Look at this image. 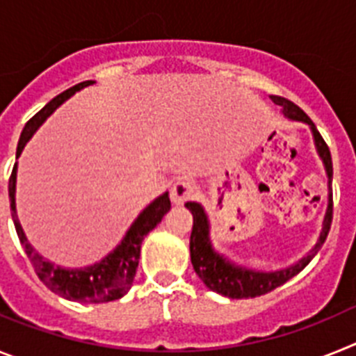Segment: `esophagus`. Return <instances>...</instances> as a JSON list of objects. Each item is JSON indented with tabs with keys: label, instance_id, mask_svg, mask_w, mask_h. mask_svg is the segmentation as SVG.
Here are the masks:
<instances>
[{
	"label": "esophagus",
	"instance_id": "esophagus-1",
	"mask_svg": "<svg viewBox=\"0 0 356 356\" xmlns=\"http://www.w3.org/2000/svg\"><path fill=\"white\" fill-rule=\"evenodd\" d=\"M195 184L188 179H179V181L174 182V186H172V191H170V197L174 200L175 204H182L190 200L191 197L195 195Z\"/></svg>",
	"mask_w": 356,
	"mask_h": 356
}]
</instances>
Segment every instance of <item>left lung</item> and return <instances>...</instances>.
I'll return each instance as SVG.
<instances>
[{
	"instance_id": "1",
	"label": "left lung",
	"mask_w": 356,
	"mask_h": 356,
	"mask_svg": "<svg viewBox=\"0 0 356 356\" xmlns=\"http://www.w3.org/2000/svg\"><path fill=\"white\" fill-rule=\"evenodd\" d=\"M272 100L274 104H277L283 109V113L292 120H299V122H305L312 127L315 138V145H317V150H319L321 157L324 161V166H326L327 179H330V184H332L333 179V165H332V154H330V148H327L326 141L321 136V132L315 129L314 122L310 120L305 111L296 105L293 102H290L289 98L277 97V95H272ZM186 208L190 209L191 215H193V229H191L190 236V254H191V264L195 268L197 276L206 283L209 290H215V292L222 293V296H227L231 299H249V298H258V296H264V293L272 292L274 289L281 286L283 283L293 277L296 274L302 270L310 264V259L314 258L319 249L323 247V243L326 242V236L330 233V227H332L333 220V191H330V204H327V211L324 216V225L323 233H321L319 242L315 243V247L312 249L310 254L307 258H302L299 264L292 265L290 268L280 272H270V274H264V272H252L247 270V268L234 267L233 264L225 261L222 256L216 254L211 249V243H209V224L208 216L204 213V209L200 208V204L197 202H186Z\"/></svg>"
}]
</instances>
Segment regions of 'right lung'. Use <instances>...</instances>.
Here are the masks:
<instances>
[{"label":"right lung","mask_w":356,"mask_h":356,"mask_svg":"<svg viewBox=\"0 0 356 356\" xmlns=\"http://www.w3.org/2000/svg\"><path fill=\"white\" fill-rule=\"evenodd\" d=\"M92 84L91 80L80 82V84L73 86V88L66 89L64 92L57 95L51 102L42 107L39 113L30 118L24 125L23 132H21L19 143H17V157H19L21 150L24 148L26 141L32 138L35 129L48 118L49 114L57 109L58 105L63 104L66 98L71 95H75L79 89L86 88V86ZM15 166L12 168L10 179H8V199H10V211L12 218H14L15 233L19 236V242L23 245L24 252L29 256L30 264H32L33 270L39 276V280L48 286L51 292L63 296V298L71 299V301L79 302H109L116 301V299L123 298L129 289H131L132 281H134L136 270H138V261H140V251L141 242L150 231L156 227L161 222V218L168 213L170 209V199L168 193L161 195L159 199L154 200L143 213H141L132 227L129 229L127 236L123 238V242L116 247V251L111 252L105 259H102L100 264L92 265L88 268H80V270H67V268L55 267L54 264H49L42 256L37 254L29 243L26 236H24L21 224L17 220V213H15Z\"/></svg>","instance_id":"right-lung-1"}]
</instances>
